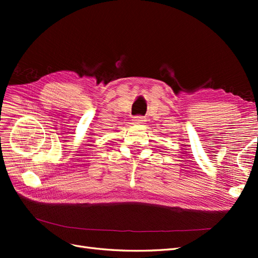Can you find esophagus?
Returning <instances> with one entry per match:
<instances>
[{
	"instance_id": "34e87169",
	"label": "esophagus",
	"mask_w": 258,
	"mask_h": 258,
	"mask_svg": "<svg viewBox=\"0 0 258 258\" xmlns=\"http://www.w3.org/2000/svg\"><path fill=\"white\" fill-rule=\"evenodd\" d=\"M144 122H145V119L142 116H136V117L133 118V123L135 125H141V124H143Z\"/></svg>"
}]
</instances>
